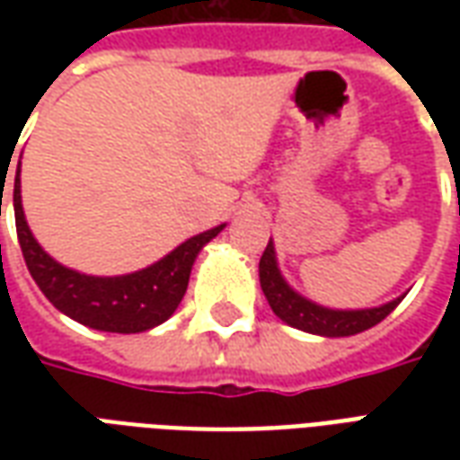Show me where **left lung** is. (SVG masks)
Returning a JSON list of instances; mask_svg holds the SVG:
<instances>
[{"mask_svg": "<svg viewBox=\"0 0 460 460\" xmlns=\"http://www.w3.org/2000/svg\"><path fill=\"white\" fill-rule=\"evenodd\" d=\"M259 279L270 310L283 323H288L290 328H298L303 332L323 335V338H347V335H357V332L375 328L376 323H382L404 298L402 296V298H394L392 303H385L379 308L365 310L323 308L318 303H313V300L303 298L300 293H296L286 283V279L280 276L273 241H269V246H266L263 256H261Z\"/></svg>", "mask_w": 460, "mask_h": 460, "instance_id": "left-lung-1", "label": "left lung"}]
</instances>
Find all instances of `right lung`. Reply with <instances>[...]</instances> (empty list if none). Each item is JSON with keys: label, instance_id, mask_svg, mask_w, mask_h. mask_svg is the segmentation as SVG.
<instances>
[{"label": "right lung", "instance_id": "1", "mask_svg": "<svg viewBox=\"0 0 460 460\" xmlns=\"http://www.w3.org/2000/svg\"><path fill=\"white\" fill-rule=\"evenodd\" d=\"M14 219L26 269L46 298L81 325L103 332H122V335L157 328L170 318L187 293L191 266L199 251L224 229L221 224L191 236L147 269L135 270L128 276L103 279V276H85L74 269H66L39 246L22 209L19 172L14 180Z\"/></svg>", "mask_w": 460, "mask_h": 460}]
</instances>
